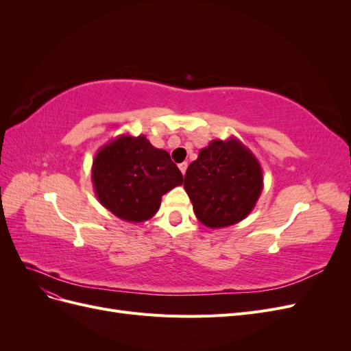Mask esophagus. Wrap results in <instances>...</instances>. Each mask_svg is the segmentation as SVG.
Returning a JSON list of instances; mask_svg holds the SVG:
<instances>
[{"instance_id": "esophagus-1", "label": "esophagus", "mask_w": 351, "mask_h": 351, "mask_svg": "<svg viewBox=\"0 0 351 351\" xmlns=\"http://www.w3.org/2000/svg\"><path fill=\"white\" fill-rule=\"evenodd\" d=\"M178 168H180V171H182V174L184 176V174H186V169H187V162L180 164V165H178Z\"/></svg>"}]
</instances>
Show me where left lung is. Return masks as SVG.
Instances as JSON below:
<instances>
[{"label":"left lung","instance_id":"8db88e82","mask_svg":"<svg viewBox=\"0 0 351 351\" xmlns=\"http://www.w3.org/2000/svg\"><path fill=\"white\" fill-rule=\"evenodd\" d=\"M184 190L202 224L224 228L237 224L256 206L263 173L258 158L237 137L215 139L189 165Z\"/></svg>","mask_w":351,"mask_h":351}]
</instances>
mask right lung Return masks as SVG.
Masks as SVG:
<instances>
[{
    "instance_id": "obj_1",
    "label": "right lung",
    "mask_w": 351,
    "mask_h": 351,
    "mask_svg": "<svg viewBox=\"0 0 351 351\" xmlns=\"http://www.w3.org/2000/svg\"><path fill=\"white\" fill-rule=\"evenodd\" d=\"M90 177L101 205L136 224L152 218L162 196L183 183L169 154L143 134H121L104 145L95 155Z\"/></svg>"
}]
</instances>
